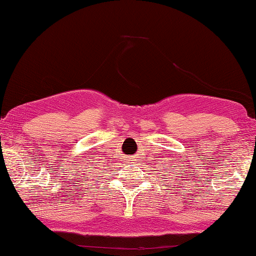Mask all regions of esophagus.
<instances>
[{"instance_id":"obj_1","label":"esophagus","mask_w":256,"mask_h":256,"mask_svg":"<svg viewBox=\"0 0 256 256\" xmlns=\"http://www.w3.org/2000/svg\"><path fill=\"white\" fill-rule=\"evenodd\" d=\"M131 160H132V158H131Z\"/></svg>"}]
</instances>
